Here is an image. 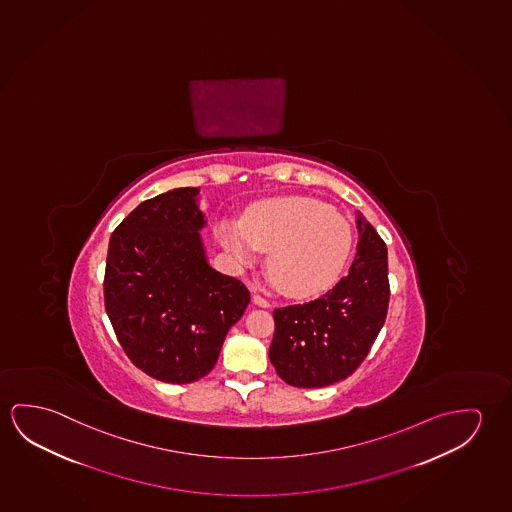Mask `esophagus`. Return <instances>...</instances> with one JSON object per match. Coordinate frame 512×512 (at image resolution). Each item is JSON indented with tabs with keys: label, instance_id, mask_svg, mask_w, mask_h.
<instances>
[{
	"label": "esophagus",
	"instance_id": "1",
	"mask_svg": "<svg viewBox=\"0 0 512 512\" xmlns=\"http://www.w3.org/2000/svg\"><path fill=\"white\" fill-rule=\"evenodd\" d=\"M253 303L257 305V307L269 308L271 307V303H269L268 299L262 298L259 294H253Z\"/></svg>",
	"mask_w": 512,
	"mask_h": 512
}]
</instances>
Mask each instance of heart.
Instances as JSON below:
<instances>
[{
	"label": "heart",
	"mask_w": 512,
	"mask_h": 512,
	"mask_svg": "<svg viewBox=\"0 0 512 512\" xmlns=\"http://www.w3.org/2000/svg\"><path fill=\"white\" fill-rule=\"evenodd\" d=\"M218 237L241 268L252 266L259 252H269V280L291 298H310L330 289L353 246L349 221L307 197L268 200L244 214L243 223L221 220Z\"/></svg>",
	"instance_id": "obj_1"
}]
</instances>
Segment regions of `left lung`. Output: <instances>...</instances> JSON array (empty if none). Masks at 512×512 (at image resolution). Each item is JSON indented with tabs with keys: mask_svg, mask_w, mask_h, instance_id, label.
<instances>
[{
	"mask_svg": "<svg viewBox=\"0 0 512 512\" xmlns=\"http://www.w3.org/2000/svg\"><path fill=\"white\" fill-rule=\"evenodd\" d=\"M358 246L349 273L319 299L276 308L269 360L287 385L339 383L369 354L390 299L388 252L376 228L356 213Z\"/></svg>",
	"mask_w": 512,
	"mask_h": 512,
	"instance_id": "8db88e82",
	"label": "left lung"
}]
</instances>
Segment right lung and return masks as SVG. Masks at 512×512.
<instances>
[{
  "mask_svg": "<svg viewBox=\"0 0 512 512\" xmlns=\"http://www.w3.org/2000/svg\"><path fill=\"white\" fill-rule=\"evenodd\" d=\"M198 188L145 200L111 234L104 305L120 346L150 378L186 385L213 370L250 292L211 268Z\"/></svg>",
  "mask_w": 512,
  "mask_h": 512,
  "instance_id": "right-lung-1",
  "label": "right lung"
}]
</instances>
